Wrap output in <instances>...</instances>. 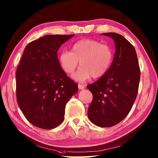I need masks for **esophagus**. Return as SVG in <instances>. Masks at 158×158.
Listing matches in <instances>:
<instances>
[{
  "mask_svg": "<svg viewBox=\"0 0 158 158\" xmlns=\"http://www.w3.org/2000/svg\"><path fill=\"white\" fill-rule=\"evenodd\" d=\"M78 88L79 90H82V89H84L85 88V85H82V84H79L78 85Z\"/></svg>",
  "mask_w": 158,
  "mask_h": 158,
  "instance_id": "esophagus-1",
  "label": "esophagus"
}]
</instances>
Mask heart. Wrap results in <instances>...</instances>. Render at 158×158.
<instances>
[{"label":"heart","mask_w":158,"mask_h":158,"mask_svg":"<svg viewBox=\"0 0 158 158\" xmlns=\"http://www.w3.org/2000/svg\"><path fill=\"white\" fill-rule=\"evenodd\" d=\"M113 51L97 40L82 39L76 42L70 51L59 54L60 65L65 73L72 74L80 61L81 67L73 75L75 81L84 82L91 76L99 78L107 73L113 61Z\"/></svg>","instance_id":"1"}]
</instances>
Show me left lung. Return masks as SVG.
Here are the masks:
<instances>
[{
  "label": "left lung",
  "instance_id": "8db88e82",
  "mask_svg": "<svg viewBox=\"0 0 158 158\" xmlns=\"http://www.w3.org/2000/svg\"><path fill=\"white\" fill-rule=\"evenodd\" d=\"M102 34L113 40L115 52L107 73L87 85L93 96L88 116L99 127H111L131 110L138 91L140 70L135 50L130 42L117 33Z\"/></svg>",
  "mask_w": 158,
  "mask_h": 158
}]
</instances>
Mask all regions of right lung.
Wrapping results in <instances>:
<instances>
[{
  "label": "right lung",
  "mask_w": 158,
  "mask_h": 158,
  "mask_svg": "<svg viewBox=\"0 0 158 158\" xmlns=\"http://www.w3.org/2000/svg\"><path fill=\"white\" fill-rule=\"evenodd\" d=\"M74 35H45L25 48L16 73V99L28 121L36 127L52 129L64 121L65 105L78 91L67 76L57 52Z\"/></svg>",
  "instance_id": "1"
}]
</instances>
